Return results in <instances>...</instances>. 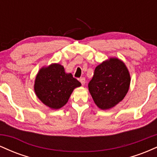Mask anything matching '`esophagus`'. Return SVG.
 <instances>
[{"mask_svg":"<svg viewBox=\"0 0 157 157\" xmlns=\"http://www.w3.org/2000/svg\"><path fill=\"white\" fill-rule=\"evenodd\" d=\"M80 82L82 85H85V83H86V78L85 77H81L80 79Z\"/></svg>","mask_w":157,"mask_h":157,"instance_id":"obj_1","label":"esophagus"}]
</instances>
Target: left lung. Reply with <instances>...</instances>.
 Masks as SVG:
<instances>
[{
  "label": "left lung",
  "instance_id": "left-lung-1",
  "mask_svg": "<svg viewBox=\"0 0 157 157\" xmlns=\"http://www.w3.org/2000/svg\"><path fill=\"white\" fill-rule=\"evenodd\" d=\"M130 82V74L125 63L111 57L95 68L89 90L97 107L110 109L123 100Z\"/></svg>",
  "mask_w": 157,
  "mask_h": 157
}]
</instances>
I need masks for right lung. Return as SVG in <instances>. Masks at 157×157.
Instances as JSON below:
<instances>
[{
  "mask_svg": "<svg viewBox=\"0 0 157 157\" xmlns=\"http://www.w3.org/2000/svg\"><path fill=\"white\" fill-rule=\"evenodd\" d=\"M81 83L64 67L52 63L40 69L35 80V92L41 102L52 109H59L67 103L74 89Z\"/></svg>",
  "mask_w": 157,
  "mask_h": 157,
  "instance_id": "1",
  "label": "right lung"
}]
</instances>
